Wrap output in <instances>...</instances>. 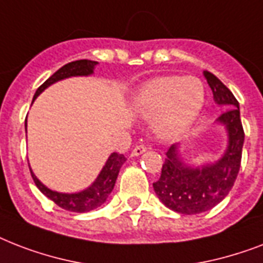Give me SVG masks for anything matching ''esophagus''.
Segmentation results:
<instances>
[{
    "label": "esophagus",
    "mask_w": 263,
    "mask_h": 263,
    "mask_svg": "<svg viewBox=\"0 0 263 263\" xmlns=\"http://www.w3.org/2000/svg\"><path fill=\"white\" fill-rule=\"evenodd\" d=\"M144 152H146V146H144V144H138V146H135V147H134V150H132L131 156H134V157L140 156V154H143Z\"/></svg>",
    "instance_id": "34e87169"
}]
</instances>
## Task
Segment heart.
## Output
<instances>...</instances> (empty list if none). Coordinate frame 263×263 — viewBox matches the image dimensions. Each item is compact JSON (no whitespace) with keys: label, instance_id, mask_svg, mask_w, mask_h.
<instances>
[{"label":"heart","instance_id":"heart-1","mask_svg":"<svg viewBox=\"0 0 263 263\" xmlns=\"http://www.w3.org/2000/svg\"><path fill=\"white\" fill-rule=\"evenodd\" d=\"M203 103V84L192 76L154 78L134 97L136 113L144 117L154 116V129L164 139L184 135L200 115Z\"/></svg>","mask_w":263,"mask_h":263}]
</instances>
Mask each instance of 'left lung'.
<instances>
[{
	"mask_svg": "<svg viewBox=\"0 0 263 263\" xmlns=\"http://www.w3.org/2000/svg\"><path fill=\"white\" fill-rule=\"evenodd\" d=\"M203 75L212 88L216 103L227 107L218 121L227 127L229 142L220 161L202 168H191L184 164L180 160L177 144L169 147L161 169V177L153 183V187L166 208L181 214L208 212L228 195L240 169L245 143L237 99L212 72L204 71Z\"/></svg>",
	"mask_w": 263,
	"mask_h": 263,
	"instance_id": "8db88e82",
	"label": "left lung"
}]
</instances>
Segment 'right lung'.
<instances>
[{"instance_id":"add662e5","label":"right lung","mask_w":263,"mask_h":263,"mask_svg":"<svg viewBox=\"0 0 263 263\" xmlns=\"http://www.w3.org/2000/svg\"><path fill=\"white\" fill-rule=\"evenodd\" d=\"M97 61H91V60H78V61H72V63L65 64L63 68H60L59 71L53 73V75L49 78V79L39 86V88L36 90L34 95V99L38 97L41 92L46 87H49L50 84L59 82V80L67 79V78H71V76H87L92 73L94 71V67L97 65ZM32 99V101H34ZM27 127V123H26ZM125 157L120 153H113L109 158H107L106 164L103 166V169L101 171L99 176L97 177L92 185L84 190L82 192H78V194H61V192H55L49 190L47 187H45L38 179L36 176L32 173V171L30 169L31 176L34 179L35 185L41 190L43 195H46L50 200H53L57 206H60L64 210H68V212H75V213H86L90 212V210H94L98 206L106 200V198L109 196L111 191H113V187L116 184V179L119 176L120 168L121 165L125 162Z\"/></svg>"}]
</instances>
